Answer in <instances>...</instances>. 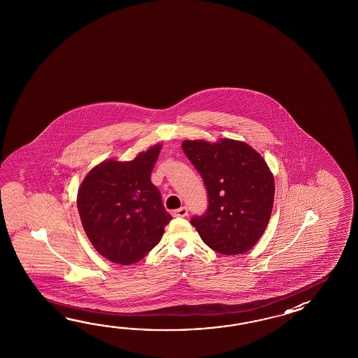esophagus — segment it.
<instances>
[{"label":"esophagus","instance_id":"esophagus-1","mask_svg":"<svg viewBox=\"0 0 358 358\" xmlns=\"http://www.w3.org/2000/svg\"><path fill=\"white\" fill-rule=\"evenodd\" d=\"M174 216H178V217H185V216H188V208H187V207H180L179 210L174 211Z\"/></svg>","mask_w":358,"mask_h":358}]
</instances>
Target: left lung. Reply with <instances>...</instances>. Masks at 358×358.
<instances>
[{
	"label": "left lung",
	"instance_id": "left-lung-1",
	"mask_svg": "<svg viewBox=\"0 0 358 358\" xmlns=\"http://www.w3.org/2000/svg\"><path fill=\"white\" fill-rule=\"evenodd\" d=\"M208 193V208L190 224L211 250L227 256L250 251L266 229L274 205V176L251 145L229 138L182 141Z\"/></svg>",
	"mask_w": 358,
	"mask_h": 358
}]
</instances>
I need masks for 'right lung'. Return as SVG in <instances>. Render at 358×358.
Listing matches in <instances>:
<instances>
[{"label": "right lung", "instance_id": "1", "mask_svg": "<svg viewBox=\"0 0 358 358\" xmlns=\"http://www.w3.org/2000/svg\"><path fill=\"white\" fill-rule=\"evenodd\" d=\"M161 147L152 145L131 161H102L78 189L84 231L96 251L114 264L127 266L143 259L171 220L151 182Z\"/></svg>", "mask_w": 358, "mask_h": 358}]
</instances>
